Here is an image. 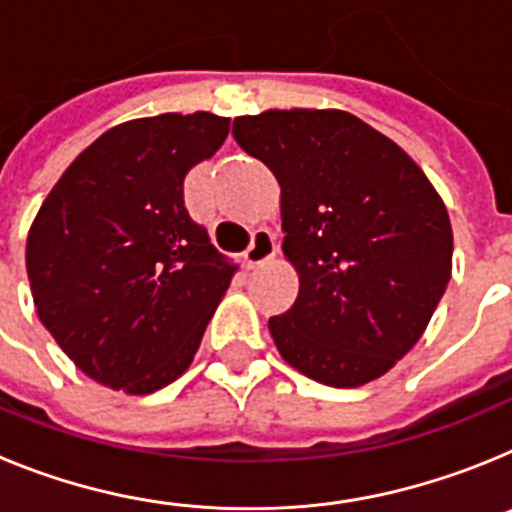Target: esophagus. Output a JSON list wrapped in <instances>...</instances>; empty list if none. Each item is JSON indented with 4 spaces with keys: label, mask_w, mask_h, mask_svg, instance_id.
<instances>
[{
    "label": "esophagus",
    "mask_w": 512,
    "mask_h": 512,
    "mask_svg": "<svg viewBox=\"0 0 512 512\" xmlns=\"http://www.w3.org/2000/svg\"><path fill=\"white\" fill-rule=\"evenodd\" d=\"M277 256V238H274V233L266 228H259L256 233H253V241L251 246H248V251L243 253V259H246V266L248 269H256L259 264H264V261L274 259Z\"/></svg>",
    "instance_id": "34e87169"
}]
</instances>
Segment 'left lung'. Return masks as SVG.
Returning <instances> with one entry per match:
<instances>
[{
  "mask_svg": "<svg viewBox=\"0 0 512 512\" xmlns=\"http://www.w3.org/2000/svg\"><path fill=\"white\" fill-rule=\"evenodd\" d=\"M282 187L284 256L300 295L269 318L279 354L330 387L382 377L423 336L451 279L446 205L408 153L343 110L235 117Z\"/></svg>",
  "mask_w": 512,
  "mask_h": 512,
  "instance_id": "1",
  "label": "left lung"
}]
</instances>
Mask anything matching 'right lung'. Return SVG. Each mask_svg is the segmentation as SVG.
I'll list each match as a JSON object with an SVG mask.
<instances>
[{
    "mask_svg": "<svg viewBox=\"0 0 512 512\" xmlns=\"http://www.w3.org/2000/svg\"><path fill=\"white\" fill-rule=\"evenodd\" d=\"M212 112L122 122L63 171L27 235L38 318L81 372L148 395L187 372L238 266L184 207L228 138Z\"/></svg>",
    "mask_w": 512,
    "mask_h": 512,
    "instance_id": "right-lung-1",
    "label": "right lung"
}]
</instances>
